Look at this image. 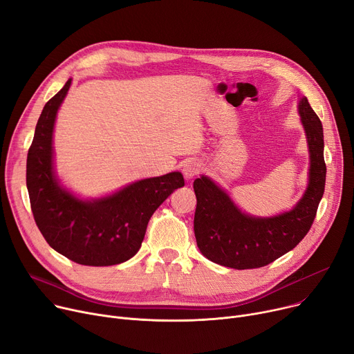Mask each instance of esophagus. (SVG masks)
<instances>
[{"mask_svg":"<svg viewBox=\"0 0 354 354\" xmlns=\"http://www.w3.org/2000/svg\"><path fill=\"white\" fill-rule=\"evenodd\" d=\"M201 171H202V165L199 162H196V160H187L186 163H183L182 172H183L186 179L195 178Z\"/></svg>","mask_w":354,"mask_h":354,"instance_id":"34e87169","label":"esophagus"}]
</instances>
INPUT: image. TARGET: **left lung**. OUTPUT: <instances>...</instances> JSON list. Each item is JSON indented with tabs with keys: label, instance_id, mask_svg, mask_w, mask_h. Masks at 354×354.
<instances>
[{
	"label": "left lung",
	"instance_id": "1",
	"mask_svg": "<svg viewBox=\"0 0 354 354\" xmlns=\"http://www.w3.org/2000/svg\"><path fill=\"white\" fill-rule=\"evenodd\" d=\"M299 113L308 138L310 169L306 192L292 210L254 218L241 212L207 176L195 179V238L209 261L238 270L262 268L296 248L310 230L326 182L323 127L306 97L299 101Z\"/></svg>",
	"mask_w": 354,
	"mask_h": 354
}]
</instances>
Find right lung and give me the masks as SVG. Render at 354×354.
I'll use <instances>...</instances> for the list:
<instances>
[{"mask_svg":"<svg viewBox=\"0 0 354 354\" xmlns=\"http://www.w3.org/2000/svg\"><path fill=\"white\" fill-rule=\"evenodd\" d=\"M71 80L45 104L27 156V187L35 223L58 253L85 266H112L136 254L153 212L185 185L180 172L148 178L113 195L82 201L54 172L53 132Z\"/></svg>","mask_w":354,"mask_h":354,"instance_id":"add662e5","label":"right lung"}]
</instances>
